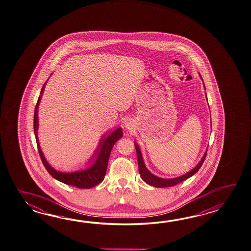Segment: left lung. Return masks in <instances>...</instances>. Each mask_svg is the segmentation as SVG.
<instances>
[{"label": "left lung", "mask_w": 251, "mask_h": 251, "mask_svg": "<svg viewBox=\"0 0 251 251\" xmlns=\"http://www.w3.org/2000/svg\"><path fill=\"white\" fill-rule=\"evenodd\" d=\"M201 79H202V78H201ZM204 88H205V87H204ZM135 148H136V151H137L138 165H139V174H140V176H141V178L143 179L147 184L152 185V186H154V187H158V188L169 187V186L176 185V184L181 183V182H183L184 180L189 178L192 176H194V175L200 169L201 165L203 164V162L205 160V157H206L207 155L206 151V152L204 153L203 156H202L201 160L199 162V164H198L193 170H191L190 172H188V173L185 174L184 176H179V177H176V178L165 179L157 177L156 176H154L153 174H151V172L147 169L138 144L135 143Z\"/></svg>", "instance_id": "obj_1"}]
</instances>
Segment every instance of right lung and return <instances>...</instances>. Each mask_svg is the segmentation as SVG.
I'll use <instances>...</instances> for the list:
<instances>
[{"mask_svg":"<svg viewBox=\"0 0 251 251\" xmlns=\"http://www.w3.org/2000/svg\"><path fill=\"white\" fill-rule=\"evenodd\" d=\"M44 86L45 84L40 92V95L37 101V104L35 107V112H34V132H35L38 151H39L41 161L43 163L47 171L50 173L51 176H53L56 180L60 181L64 184L75 186L79 189H90L95 185L100 184V182L104 179L112 147L114 146L115 142H117L118 139L123 137V129L122 128H118L112 134H110L106 139H100V144L97 151H95V155L90 159L92 160L93 158H95V156L97 155L96 160L94 163V165L88 169L78 171V172H73V173H62L59 171H56L54 168H52L45 159L44 155L39 147V139H38V127H39L38 107H39V100L41 99V95L44 91Z\"/></svg>","mask_w":251,"mask_h":251,"instance_id":"right-lung-1","label":"right lung"}]
</instances>
